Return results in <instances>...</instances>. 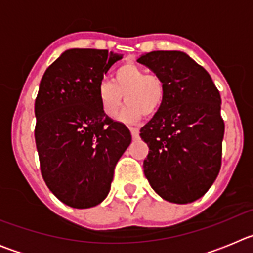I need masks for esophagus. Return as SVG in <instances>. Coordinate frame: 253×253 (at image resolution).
Returning <instances> with one entry per match:
<instances>
[{"instance_id":"34e87169","label":"esophagus","mask_w":253,"mask_h":253,"mask_svg":"<svg viewBox=\"0 0 253 253\" xmlns=\"http://www.w3.org/2000/svg\"><path fill=\"white\" fill-rule=\"evenodd\" d=\"M130 133L133 139H138V138H139V129L138 128H133V126H130Z\"/></svg>"}]
</instances>
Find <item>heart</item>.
<instances>
[{"mask_svg":"<svg viewBox=\"0 0 253 253\" xmlns=\"http://www.w3.org/2000/svg\"><path fill=\"white\" fill-rule=\"evenodd\" d=\"M129 102L120 119L135 122L143 115H152L161 107L165 97V82L156 73H146L142 67L126 63L113 75V84L101 81L97 86V100L107 118H115L123 101Z\"/></svg>","mask_w":253,"mask_h":253,"instance_id":"1","label":"heart"}]
</instances>
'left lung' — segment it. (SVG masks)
Returning <instances> with one entry per match:
<instances>
[{
	"instance_id": "1",
	"label": "left lung",
	"mask_w": 253,
	"mask_h": 253,
	"mask_svg": "<svg viewBox=\"0 0 253 253\" xmlns=\"http://www.w3.org/2000/svg\"><path fill=\"white\" fill-rule=\"evenodd\" d=\"M138 62L165 82L162 105L140 129L149 147L144 175L167 202L193 203L213 185L222 165L219 91L209 73L184 51H151Z\"/></svg>"
}]
</instances>
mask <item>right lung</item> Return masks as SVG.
Segmentation results:
<instances>
[{"mask_svg": "<svg viewBox=\"0 0 253 253\" xmlns=\"http://www.w3.org/2000/svg\"><path fill=\"white\" fill-rule=\"evenodd\" d=\"M105 49H68L46 68L35 100V143L46 186L77 209L100 204L131 142L129 129L102 113L97 86L115 62Z\"/></svg>", "mask_w": 253, "mask_h": 253, "instance_id": "1", "label": "right lung"}]
</instances>
